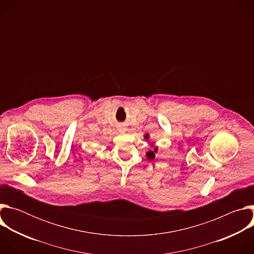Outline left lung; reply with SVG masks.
I'll use <instances>...</instances> for the list:
<instances>
[{
	"mask_svg": "<svg viewBox=\"0 0 254 254\" xmlns=\"http://www.w3.org/2000/svg\"><path fill=\"white\" fill-rule=\"evenodd\" d=\"M144 137H146V138H148L149 137V135H146V136H144ZM157 151H158V149L157 148H155L154 150H152V151H150V152H148L146 155H147V157H148V159L149 160H154L155 159V154L157 153Z\"/></svg>",
	"mask_w": 254,
	"mask_h": 254,
	"instance_id": "1",
	"label": "left lung"
}]
</instances>
